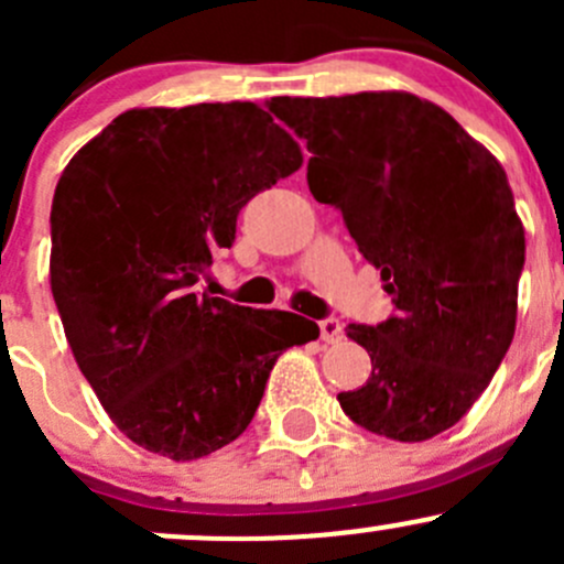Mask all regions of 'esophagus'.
Returning <instances> with one entry per match:
<instances>
[{
    "instance_id": "34e87169",
    "label": "esophagus",
    "mask_w": 564,
    "mask_h": 564,
    "mask_svg": "<svg viewBox=\"0 0 564 564\" xmlns=\"http://www.w3.org/2000/svg\"><path fill=\"white\" fill-rule=\"evenodd\" d=\"M318 335H322L324 344H338V340L344 338V324L333 316L322 318V322H318Z\"/></svg>"
}]
</instances>
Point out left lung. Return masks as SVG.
<instances>
[{
    "mask_svg": "<svg viewBox=\"0 0 564 564\" xmlns=\"http://www.w3.org/2000/svg\"><path fill=\"white\" fill-rule=\"evenodd\" d=\"M308 144V187L344 215L398 314L346 335L371 357L340 409L371 434L425 442L482 395L516 333L524 224L502 163L412 93L272 98Z\"/></svg>",
    "mask_w": 564,
    "mask_h": 564,
    "instance_id": "8db88e82",
    "label": "left lung"
}]
</instances>
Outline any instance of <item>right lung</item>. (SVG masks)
<instances>
[{
	"label": "right lung",
	"instance_id": "1",
	"mask_svg": "<svg viewBox=\"0 0 564 564\" xmlns=\"http://www.w3.org/2000/svg\"><path fill=\"white\" fill-rule=\"evenodd\" d=\"M303 166L259 104L130 108L62 172L51 292L111 423L144 451L204 458L235 442L311 318L196 294L250 198Z\"/></svg>",
	"mask_w": 564,
	"mask_h": 564
}]
</instances>
